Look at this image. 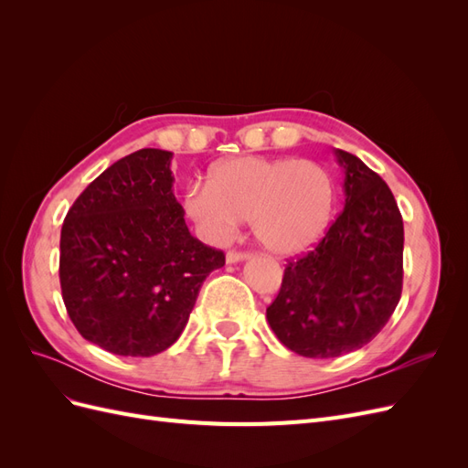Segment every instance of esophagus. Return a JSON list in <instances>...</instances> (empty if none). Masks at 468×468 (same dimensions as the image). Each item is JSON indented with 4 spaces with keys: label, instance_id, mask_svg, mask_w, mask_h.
Listing matches in <instances>:
<instances>
[{
    "label": "esophagus",
    "instance_id": "1",
    "mask_svg": "<svg viewBox=\"0 0 468 468\" xmlns=\"http://www.w3.org/2000/svg\"><path fill=\"white\" fill-rule=\"evenodd\" d=\"M244 260H248V253L246 251L230 250L229 253H226V263H238V261H244Z\"/></svg>",
    "mask_w": 468,
    "mask_h": 468
}]
</instances>
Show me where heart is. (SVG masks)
Instances as JSON below:
<instances>
[{
    "label": "heart",
    "instance_id": "heart-1",
    "mask_svg": "<svg viewBox=\"0 0 468 468\" xmlns=\"http://www.w3.org/2000/svg\"><path fill=\"white\" fill-rule=\"evenodd\" d=\"M183 208L210 244L229 242L242 220L251 218L253 236L265 250L294 256L330 229L335 183L314 162L236 155L212 165L207 183H191Z\"/></svg>",
    "mask_w": 468,
    "mask_h": 468
}]
</instances>
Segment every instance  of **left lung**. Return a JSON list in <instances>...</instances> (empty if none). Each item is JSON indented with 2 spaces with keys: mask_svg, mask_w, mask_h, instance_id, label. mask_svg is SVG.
I'll list each match as a JSON object with an SVG mask.
<instances>
[{
  "mask_svg": "<svg viewBox=\"0 0 468 468\" xmlns=\"http://www.w3.org/2000/svg\"><path fill=\"white\" fill-rule=\"evenodd\" d=\"M346 203L318 246L289 261L267 322L310 359L361 349L385 328L402 294L404 224L394 195L357 155L335 150Z\"/></svg>",
  "mask_w": 468,
  "mask_h": 468,
  "instance_id": "1",
  "label": "left lung"
}]
</instances>
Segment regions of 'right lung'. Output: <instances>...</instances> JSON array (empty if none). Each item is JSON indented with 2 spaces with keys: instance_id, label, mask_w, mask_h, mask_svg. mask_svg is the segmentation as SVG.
Masks as SVG:
<instances>
[{
  "instance_id": "obj_1",
  "label": "right lung",
  "mask_w": 468,
  "mask_h": 468,
  "mask_svg": "<svg viewBox=\"0 0 468 468\" xmlns=\"http://www.w3.org/2000/svg\"><path fill=\"white\" fill-rule=\"evenodd\" d=\"M174 154L143 148L93 179L60 234V287L88 342L124 357L176 344L224 253L193 238L174 195Z\"/></svg>"
}]
</instances>
